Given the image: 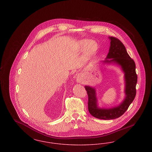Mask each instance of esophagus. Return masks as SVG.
Segmentation results:
<instances>
[{"mask_svg": "<svg viewBox=\"0 0 152 152\" xmlns=\"http://www.w3.org/2000/svg\"><path fill=\"white\" fill-rule=\"evenodd\" d=\"M81 79L80 77H77V81L78 83L81 82Z\"/></svg>", "mask_w": 152, "mask_h": 152, "instance_id": "obj_1", "label": "esophagus"}]
</instances>
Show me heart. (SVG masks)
Instances as JSON below:
<instances>
[{
    "label": "heart",
    "instance_id": "b5f03b06",
    "mask_svg": "<svg viewBox=\"0 0 152 152\" xmlns=\"http://www.w3.org/2000/svg\"><path fill=\"white\" fill-rule=\"evenodd\" d=\"M81 44H83V43H81ZM97 49V45H96V44H92V45L90 47V48H89V52L91 53H94L95 51H96Z\"/></svg>",
    "mask_w": 152,
    "mask_h": 152
}]
</instances>
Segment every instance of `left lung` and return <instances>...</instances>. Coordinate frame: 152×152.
Returning <instances> with one entry per match:
<instances>
[{
	"label": "left lung",
	"mask_w": 152,
	"mask_h": 152,
	"mask_svg": "<svg viewBox=\"0 0 152 152\" xmlns=\"http://www.w3.org/2000/svg\"><path fill=\"white\" fill-rule=\"evenodd\" d=\"M110 46L107 58L105 63L114 62L121 65L125 73L126 82V97L123 102L115 108L100 109L97 106V99L94 88L86 86L88 96V110L91 115L99 119L112 120L120 117L128 109L130 104L134 100L136 94V86L137 82V75L136 72V64L130 58L123 43L115 37H109Z\"/></svg>",
	"instance_id": "obj_1"
}]
</instances>
